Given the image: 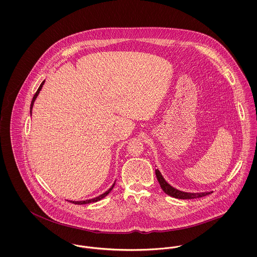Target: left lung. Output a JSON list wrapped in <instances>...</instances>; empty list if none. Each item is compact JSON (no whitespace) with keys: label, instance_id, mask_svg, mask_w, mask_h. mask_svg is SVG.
<instances>
[{"label":"left lung","instance_id":"obj_1","mask_svg":"<svg viewBox=\"0 0 257 257\" xmlns=\"http://www.w3.org/2000/svg\"><path fill=\"white\" fill-rule=\"evenodd\" d=\"M156 175H157L158 183H159L161 189L163 190V192L165 194H167L168 196L172 197V198H180V199H191V198H201V197L207 196V195L212 193V192H205V193H187V192H183V191L175 189L171 185H169L166 182V180L161 175L158 168L156 169Z\"/></svg>","mask_w":257,"mask_h":257}]
</instances>
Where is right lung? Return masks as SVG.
I'll return each instance as SVG.
<instances>
[{"label": "right lung", "mask_w": 257, "mask_h": 257, "mask_svg": "<svg viewBox=\"0 0 257 257\" xmlns=\"http://www.w3.org/2000/svg\"><path fill=\"white\" fill-rule=\"evenodd\" d=\"M44 83H45V80L41 83V85H40V87L38 88L37 92L35 93V95H34V97H33V99H32L31 104H30V115L32 114V108H33V105H34V101H35V99H37V97H38V95H39L40 91L42 90V87H43ZM114 184H115V182L112 184V186H111L107 191H105L104 193H102L101 195H99V196L96 197V198H91V199H86V200H79V201H78V200H68V201H70V202H72V203H75V204H87V203L97 202V201H99L100 199H102L104 197H106V196L110 193V191H111V190L113 189V187H114Z\"/></svg>", "instance_id": "add662e5"}]
</instances>
